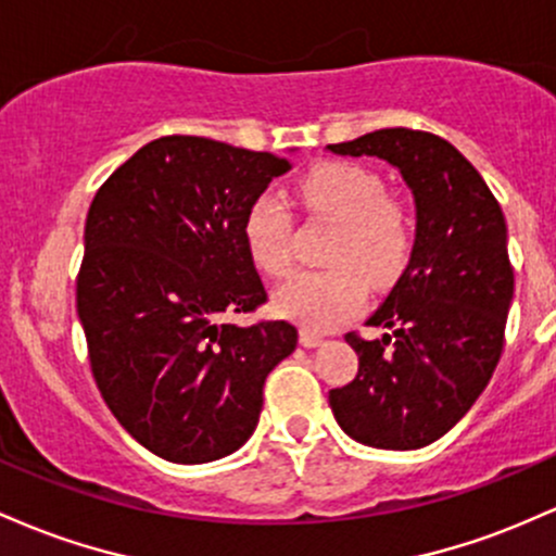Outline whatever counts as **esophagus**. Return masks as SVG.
I'll list each match as a JSON object with an SVG mask.
<instances>
[{
  "label": "esophagus",
  "mask_w": 556,
  "mask_h": 556,
  "mask_svg": "<svg viewBox=\"0 0 556 556\" xmlns=\"http://www.w3.org/2000/svg\"><path fill=\"white\" fill-rule=\"evenodd\" d=\"M299 344H302V346H320L323 336L312 333V330H299Z\"/></svg>",
  "instance_id": "34e87169"
}]
</instances>
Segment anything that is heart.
<instances>
[{
    "label": "heart",
    "mask_w": 556,
    "mask_h": 556,
    "mask_svg": "<svg viewBox=\"0 0 556 556\" xmlns=\"http://www.w3.org/2000/svg\"><path fill=\"white\" fill-rule=\"evenodd\" d=\"M299 197L315 215L339 223L328 270L299 273L276 291V312L309 330H328L365 304V275L372 286L391 283L413 254L409 212L389 197L386 180L357 162H323L299 180ZM249 257L267 276L294 267V220L276 194H260L244 215Z\"/></svg>",
    "instance_id": "b5f03b06"
}]
</instances>
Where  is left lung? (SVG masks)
Masks as SVG:
<instances>
[{"mask_svg":"<svg viewBox=\"0 0 556 556\" xmlns=\"http://www.w3.org/2000/svg\"><path fill=\"white\" fill-rule=\"evenodd\" d=\"M328 149L391 162L417 207L407 270L367 320L389 333H346L359 370L330 389V409L367 446H428L463 420L502 357L515 291L507 223L476 167L428 130L383 128Z\"/></svg>","mask_w":556,"mask_h":556,"instance_id":"left-lung-1","label":"left lung"}]
</instances>
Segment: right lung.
<instances>
[{
    "label": "right lung",
    "mask_w": 556,
    "mask_h": 556,
    "mask_svg": "<svg viewBox=\"0 0 556 556\" xmlns=\"http://www.w3.org/2000/svg\"><path fill=\"white\" fill-rule=\"evenodd\" d=\"M291 162L204 136H162L99 186L76 307L102 399L162 459L228 457L257 428L265 378L296 349L244 244L249 204Z\"/></svg>",
    "instance_id": "right-lung-1"
}]
</instances>
